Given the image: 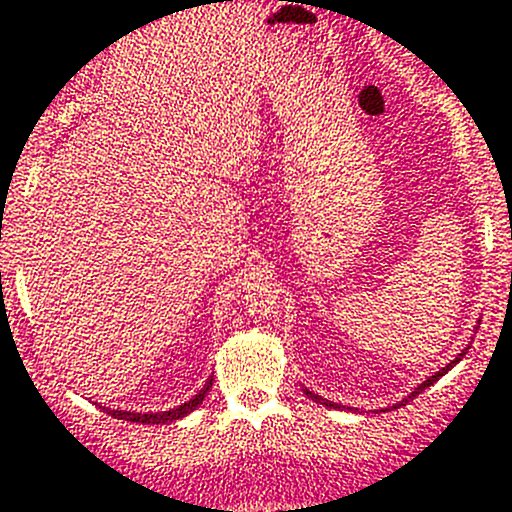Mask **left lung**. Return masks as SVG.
<instances>
[{
    "mask_svg": "<svg viewBox=\"0 0 512 512\" xmlns=\"http://www.w3.org/2000/svg\"><path fill=\"white\" fill-rule=\"evenodd\" d=\"M464 355H466V351H464V353H459V355H456V358H454V360H451V363H449V365H446V368H441V370H439V373H434V375H432V378H427V380H424V383H422V385H417V387H414V390L410 392V395H407V397H405V400H402V402H397V405H395V407H402V405H407V402H410V400H414V397H417V395H419V392H424V390H427V387H429V385H434V383H437V380L441 378V375H446V373H449V370H451V368H454V365H456V363H459V360H461V358H464ZM304 392H306V397H311V400H314V402H321V405H326V407H333V410H338V407H341V405H336V402H331V400H324V397H321V395H316V392L306 390V387H304ZM383 412H385V410H383Z\"/></svg>",
    "mask_w": 512,
    "mask_h": 512,
    "instance_id": "1",
    "label": "left lung"
}]
</instances>
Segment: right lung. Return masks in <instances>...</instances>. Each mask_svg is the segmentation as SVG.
I'll use <instances>...</instances> for the list:
<instances>
[{
    "label": "right lung",
    "instance_id": "right-lung-1",
    "mask_svg": "<svg viewBox=\"0 0 512 512\" xmlns=\"http://www.w3.org/2000/svg\"><path fill=\"white\" fill-rule=\"evenodd\" d=\"M213 385V378H208V383L203 385V390H198V395H193L191 400L184 402V405L174 407V410H166V412H125V410H107V407H102L107 414H112L115 419H125V422H139V424H166V422H176V419L186 417V414H191L196 410L198 405L203 402V397L208 395V390H211Z\"/></svg>",
    "mask_w": 512,
    "mask_h": 512
}]
</instances>
